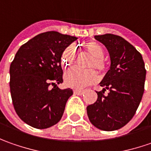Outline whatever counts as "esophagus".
I'll return each instance as SVG.
<instances>
[{
  "mask_svg": "<svg viewBox=\"0 0 151 151\" xmlns=\"http://www.w3.org/2000/svg\"><path fill=\"white\" fill-rule=\"evenodd\" d=\"M83 93H84L83 90H78V89H75V90L73 91V93H74V94H78V95H82Z\"/></svg>",
  "mask_w": 151,
  "mask_h": 151,
  "instance_id": "1",
  "label": "esophagus"
}]
</instances>
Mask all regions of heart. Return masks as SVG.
<instances>
[{
  "mask_svg": "<svg viewBox=\"0 0 151 151\" xmlns=\"http://www.w3.org/2000/svg\"><path fill=\"white\" fill-rule=\"evenodd\" d=\"M84 49L93 58L91 67H94L99 71H104L106 68V63L103 57L104 51L100 44L96 42H89L83 46ZM77 56V51L74 46H68L63 53V64L70 67L74 62ZM98 80L97 73L93 70L82 71L77 68H72L67 71L64 74V83L68 87L73 88H83L92 84Z\"/></svg>",
  "mask_w": 151,
  "mask_h": 151,
  "instance_id": "obj_1",
  "label": "heart"
}]
</instances>
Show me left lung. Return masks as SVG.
I'll list each match as a JSON object with an SVG mask.
<instances>
[{
    "mask_svg": "<svg viewBox=\"0 0 151 151\" xmlns=\"http://www.w3.org/2000/svg\"><path fill=\"white\" fill-rule=\"evenodd\" d=\"M105 46L110 68L100 82L97 101L87 107L91 124L105 131L117 130L134 115L145 90L146 70L141 54L123 37L114 34L94 36ZM109 90L108 95L104 92Z\"/></svg>",
    "mask_w": 151,
    "mask_h": 151,
    "instance_id": "8db88e82",
    "label": "left lung"
}]
</instances>
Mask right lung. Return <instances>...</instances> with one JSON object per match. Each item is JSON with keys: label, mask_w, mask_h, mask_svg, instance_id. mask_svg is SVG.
<instances>
[{"label": "right lung", "mask_w": 151, "mask_h": 151, "mask_svg": "<svg viewBox=\"0 0 151 151\" xmlns=\"http://www.w3.org/2000/svg\"><path fill=\"white\" fill-rule=\"evenodd\" d=\"M76 40L47 32L29 40L15 55L10 66L11 95L17 115L30 126L47 129L62 119L73 90L57 85L63 83L61 58Z\"/></svg>", "instance_id": "1"}]
</instances>
